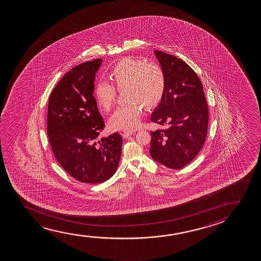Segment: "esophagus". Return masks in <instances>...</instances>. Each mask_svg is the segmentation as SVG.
<instances>
[{"instance_id":"obj_1","label":"esophagus","mask_w":261,"mask_h":261,"mask_svg":"<svg viewBox=\"0 0 261 261\" xmlns=\"http://www.w3.org/2000/svg\"><path fill=\"white\" fill-rule=\"evenodd\" d=\"M134 133H135L134 132V131H125V132L122 134V136H123L124 138H127L128 136H131V135H133Z\"/></svg>"}]
</instances>
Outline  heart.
Segmentation results:
<instances>
[{
  "label": "heart",
  "instance_id": "1",
  "mask_svg": "<svg viewBox=\"0 0 261 261\" xmlns=\"http://www.w3.org/2000/svg\"><path fill=\"white\" fill-rule=\"evenodd\" d=\"M110 79L113 86L99 81L94 86V98L98 107L110 111L113 107L117 91H125L126 99L131 103L117 109L110 118L112 130H134L139 124L143 105L150 110L163 100L167 90V75L161 65L137 59L125 57L111 68Z\"/></svg>",
  "mask_w": 261,
  "mask_h": 261
}]
</instances>
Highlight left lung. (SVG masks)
I'll return each instance as SVG.
<instances>
[{"label": "left lung", "mask_w": 261, "mask_h": 261, "mask_svg": "<svg viewBox=\"0 0 261 261\" xmlns=\"http://www.w3.org/2000/svg\"><path fill=\"white\" fill-rule=\"evenodd\" d=\"M154 54L167 75V90L150 120L167 127L150 132V156L167 168L180 169L196 157L205 143L207 100L202 84L189 65L161 50Z\"/></svg>", "instance_id": "obj_1"}]
</instances>
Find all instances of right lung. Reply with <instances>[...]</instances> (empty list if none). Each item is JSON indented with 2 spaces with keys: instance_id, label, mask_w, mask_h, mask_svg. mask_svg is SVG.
Masks as SVG:
<instances>
[{
  "instance_id": "obj_1",
  "label": "right lung",
  "mask_w": 261,
  "mask_h": 261,
  "mask_svg": "<svg viewBox=\"0 0 261 261\" xmlns=\"http://www.w3.org/2000/svg\"><path fill=\"white\" fill-rule=\"evenodd\" d=\"M101 59L71 68L50 93L47 135L54 156L80 182L100 184L117 171L122 137L114 133L98 139L105 124L93 97L94 75Z\"/></svg>"
}]
</instances>
